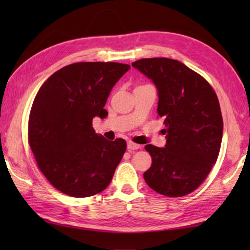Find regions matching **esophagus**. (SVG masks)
<instances>
[{"label": "esophagus", "instance_id": "esophagus-1", "mask_svg": "<svg viewBox=\"0 0 250 250\" xmlns=\"http://www.w3.org/2000/svg\"><path fill=\"white\" fill-rule=\"evenodd\" d=\"M126 147H128L129 150H136L140 148V145L135 144V143H133V142H128V145H126Z\"/></svg>", "mask_w": 250, "mask_h": 250}]
</instances>
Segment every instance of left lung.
Segmentation results:
<instances>
[{"label": "left lung", "instance_id": "obj_1", "mask_svg": "<svg viewBox=\"0 0 250 250\" xmlns=\"http://www.w3.org/2000/svg\"><path fill=\"white\" fill-rule=\"evenodd\" d=\"M132 66L156 84L158 115L166 125V146H145L152 159L145 182L163 195L189 194L219 155L224 121L218 98L203 77L177 60L149 58Z\"/></svg>", "mask_w": 250, "mask_h": 250}]
</instances>
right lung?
I'll use <instances>...</instances> for the list:
<instances>
[{"label": "right lung", "mask_w": 250, "mask_h": 250, "mask_svg": "<svg viewBox=\"0 0 250 250\" xmlns=\"http://www.w3.org/2000/svg\"><path fill=\"white\" fill-rule=\"evenodd\" d=\"M129 68L116 62L73 63L52 74L37 92L29 144L42 173L61 192L87 198L109 185L126 143L95 133L92 119L105 118L111 89Z\"/></svg>", "instance_id": "1"}]
</instances>
